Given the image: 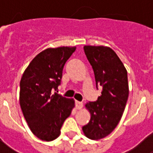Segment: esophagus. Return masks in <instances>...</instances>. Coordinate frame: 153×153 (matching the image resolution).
Returning a JSON list of instances; mask_svg holds the SVG:
<instances>
[{
  "label": "esophagus",
  "mask_w": 153,
  "mask_h": 153,
  "mask_svg": "<svg viewBox=\"0 0 153 153\" xmlns=\"http://www.w3.org/2000/svg\"><path fill=\"white\" fill-rule=\"evenodd\" d=\"M83 104L82 102H78V101H76L75 102V106H76V108L77 109H82L83 108Z\"/></svg>",
  "instance_id": "esophagus-1"
}]
</instances>
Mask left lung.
<instances>
[{"mask_svg": "<svg viewBox=\"0 0 153 153\" xmlns=\"http://www.w3.org/2000/svg\"><path fill=\"white\" fill-rule=\"evenodd\" d=\"M83 50L94 71L97 88L102 87V91L96 102L86 104L91 119L83 131L90 139L98 140L109 135L121 119L128 97V76L112 49L84 46Z\"/></svg>", "mask_w": 153, "mask_h": 153, "instance_id": "obj_1", "label": "left lung"}]
</instances>
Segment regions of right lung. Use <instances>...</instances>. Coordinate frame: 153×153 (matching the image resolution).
<instances>
[{
	"instance_id": "1",
	"label": "right lung",
	"mask_w": 153,
	"mask_h": 153,
	"mask_svg": "<svg viewBox=\"0 0 153 153\" xmlns=\"http://www.w3.org/2000/svg\"><path fill=\"white\" fill-rule=\"evenodd\" d=\"M75 47L48 48L33 59L20 80L19 103L33 134L43 141L60 135L74 102L57 93L65 64Z\"/></svg>"
}]
</instances>
